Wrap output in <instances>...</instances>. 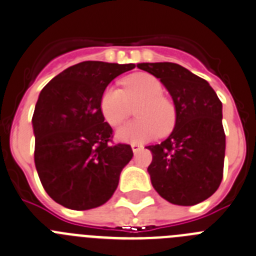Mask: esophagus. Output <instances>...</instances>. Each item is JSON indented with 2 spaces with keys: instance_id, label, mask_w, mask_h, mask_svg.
<instances>
[{
  "instance_id": "34e87169",
  "label": "esophagus",
  "mask_w": 256,
  "mask_h": 256,
  "mask_svg": "<svg viewBox=\"0 0 256 256\" xmlns=\"http://www.w3.org/2000/svg\"><path fill=\"white\" fill-rule=\"evenodd\" d=\"M131 149H132L134 153H138V152L142 150V145L136 144V142H134V144H131Z\"/></svg>"
}]
</instances>
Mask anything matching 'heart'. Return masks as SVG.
<instances>
[{
  "instance_id": "heart-1",
  "label": "heart",
  "mask_w": 256,
  "mask_h": 256,
  "mask_svg": "<svg viewBox=\"0 0 256 256\" xmlns=\"http://www.w3.org/2000/svg\"><path fill=\"white\" fill-rule=\"evenodd\" d=\"M124 90L108 85L100 96V112L111 126H118L130 114V104L139 102L135 116L117 131V139L125 142H142L166 132L174 126V108L166 100L160 82L150 74H134L122 80Z\"/></svg>"
}]
</instances>
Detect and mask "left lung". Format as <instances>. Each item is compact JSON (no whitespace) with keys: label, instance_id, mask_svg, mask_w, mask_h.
Returning <instances> with one entry per match:
<instances>
[{"label":"left lung","instance_id":"obj_1","mask_svg":"<svg viewBox=\"0 0 256 256\" xmlns=\"http://www.w3.org/2000/svg\"><path fill=\"white\" fill-rule=\"evenodd\" d=\"M140 70L166 86L176 121L170 136L146 148L153 188L176 206H195L217 191L223 177L226 135L222 102L209 82L172 62H142Z\"/></svg>","mask_w":256,"mask_h":256}]
</instances>
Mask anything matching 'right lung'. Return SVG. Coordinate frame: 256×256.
<instances>
[{
	"instance_id": "right-lung-1",
	"label": "right lung",
	"mask_w": 256,
	"mask_h": 256,
	"mask_svg": "<svg viewBox=\"0 0 256 256\" xmlns=\"http://www.w3.org/2000/svg\"><path fill=\"white\" fill-rule=\"evenodd\" d=\"M135 68L84 61L50 80L34 110V162L43 188L65 208L86 210L114 195L121 171L132 158L128 144H112L100 102L103 90Z\"/></svg>"
}]
</instances>
